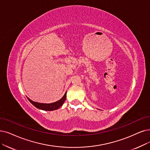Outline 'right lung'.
Instances as JSON below:
<instances>
[{"label": "right lung", "instance_id": "1", "mask_svg": "<svg viewBox=\"0 0 150 150\" xmlns=\"http://www.w3.org/2000/svg\"><path fill=\"white\" fill-rule=\"evenodd\" d=\"M66 98H67V92L64 93L63 97L60 100L52 103H40L38 102H35V101H33L29 98H28V99L30 102L38 109L44 111H53L58 110V108H59V107H61L63 105L66 100Z\"/></svg>", "mask_w": 150, "mask_h": 150}]
</instances>
